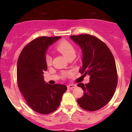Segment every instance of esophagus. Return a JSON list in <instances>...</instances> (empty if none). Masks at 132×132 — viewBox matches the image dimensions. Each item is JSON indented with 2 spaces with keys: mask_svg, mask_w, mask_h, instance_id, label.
<instances>
[{
  "mask_svg": "<svg viewBox=\"0 0 132 132\" xmlns=\"http://www.w3.org/2000/svg\"><path fill=\"white\" fill-rule=\"evenodd\" d=\"M76 87V85L75 84H69L67 86V88H69V89H73Z\"/></svg>",
  "mask_w": 132,
  "mask_h": 132,
  "instance_id": "34e87169",
  "label": "esophagus"
}]
</instances>
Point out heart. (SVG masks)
Segmentation results:
<instances>
[{"label": "heart", "mask_w": 132, "mask_h": 132, "mask_svg": "<svg viewBox=\"0 0 132 132\" xmlns=\"http://www.w3.org/2000/svg\"><path fill=\"white\" fill-rule=\"evenodd\" d=\"M55 48L58 52L66 57L67 59H71L74 58L76 55V49L75 46L68 40H62L58 42L55 46ZM45 63L47 66H51L52 63L51 57L48 55H46L45 57ZM72 72L71 71H66L63 72V77H70Z\"/></svg>", "instance_id": "obj_1"}]
</instances>
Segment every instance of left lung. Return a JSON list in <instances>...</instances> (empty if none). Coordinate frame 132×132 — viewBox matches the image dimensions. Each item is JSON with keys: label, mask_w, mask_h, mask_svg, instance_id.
Segmentation results:
<instances>
[{"label": "left lung", "mask_w": 132, "mask_h": 132, "mask_svg": "<svg viewBox=\"0 0 132 132\" xmlns=\"http://www.w3.org/2000/svg\"><path fill=\"white\" fill-rule=\"evenodd\" d=\"M70 38L82 50V67L79 72L90 76V82L79 83L84 95L77 99L84 110L96 111L112 98L118 82L117 66L112 52L104 42L94 36L81 34Z\"/></svg>", "instance_id": "left-lung-1"}]
</instances>
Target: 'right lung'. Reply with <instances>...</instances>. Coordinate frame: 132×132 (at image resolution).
Here are the masks:
<instances>
[{
    "label": "right lung",
    "mask_w": 132,
    "mask_h": 132,
    "mask_svg": "<svg viewBox=\"0 0 132 132\" xmlns=\"http://www.w3.org/2000/svg\"><path fill=\"white\" fill-rule=\"evenodd\" d=\"M61 36L38 37L24 47L17 63V82L26 102L35 112L48 114L60 106L65 85L46 84L42 75L47 70L45 52Z\"/></svg>",
    "instance_id": "right-lung-1"
}]
</instances>
